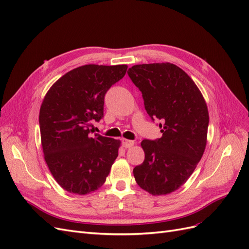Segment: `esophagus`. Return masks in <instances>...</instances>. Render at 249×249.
Masks as SVG:
<instances>
[{"instance_id": "1", "label": "esophagus", "mask_w": 249, "mask_h": 249, "mask_svg": "<svg viewBox=\"0 0 249 249\" xmlns=\"http://www.w3.org/2000/svg\"><path fill=\"white\" fill-rule=\"evenodd\" d=\"M135 144V142L133 140H127V139H123V146L124 148H130Z\"/></svg>"}]
</instances>
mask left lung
I'll return each instance as SVG.
<instances>
[{
    "instance_id": "8db88e82",
    "label": "left lung",
    "mask_w": 249,
    "mask_h": 249,
    "mask_svg": "<svg viewBox=\"0 0 249 249\" xmlns=\"http://www.w3.org/2000/svg\"><path fill=\"white\" fill-rule=\"evenodd\" d=\"M127 74L142 92L153 120H160L162 137L143 140L144 161L133 170L140 188L165 195L187 182L205 152L209 125L207 103L194 81L178 66L137 64Z\"/></svg>"
}]
</instances>
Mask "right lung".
Segmentation results:
<instances>
[{
	"label": "right lung",
	"instance_id": "obj_1",
	"mask_svg": "<svg viewBox=\"0 0 249 249\" xmlns=\"http://www.w3.org/2000/svg\"><path fill=\"white\" fill-rule=\"evenodd\" d=\"M127 65L87 64L66 72L49 89L39 111L44 160L56 182L70 193L101 188L118 156L120 140L89 135L104 116V99Z\"/></svg>",
	"mask_w": 249,
	"mask_h": 249
}]
</instances>
